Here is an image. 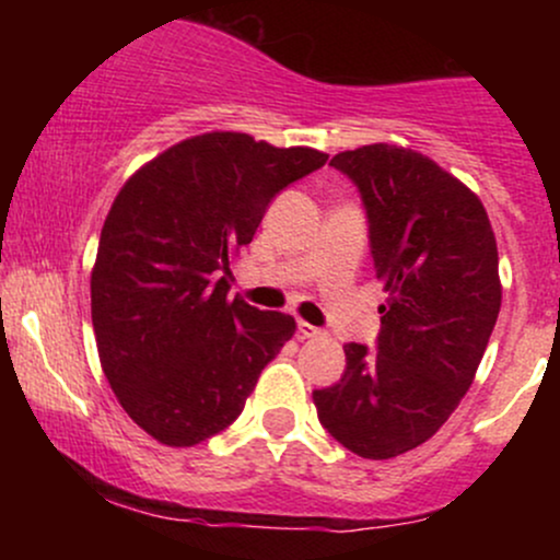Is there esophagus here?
Masks as SVG:
<instances>
[{"label": "esophagus", "mask_w": 560, "mask_h": 560, "mask_svg": "<svg viewBox=\"0 0 560 560\" xmlns=\"http://www.w3.org/2000/svg\"><path fill=\"white\" fill-rule=\"evenodd\" d=\"M298 334H300L302 339H316V337H320V334H324V329H318V326L307 324V320H298Z\"/></svg>", "instance_id": "esophagus-1"}]
</instances>
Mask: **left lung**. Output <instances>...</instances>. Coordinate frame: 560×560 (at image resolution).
Here are the masks:
<instances>
[{
    "label": "left lung",
    "instance_id": "1",
    "mask_svg": "<svg viewBox=\"0 0 560 560\" xmlns=\"http://www.w3.org/2000/svg\"><path fill=\"white\" fill-rule=\"evenodd\" d=\"M358 186L387 292L376 350L345 345V374L313 392L318 421L361 458L423 445L471 387L500 313L498 244L479 197L395 144L331 158Z\"/></svg>",
    "mask_w": 560,
    "mask_h": 560
}]
</instances>
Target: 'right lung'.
Returning <instances> with one entry per match:
<instances>
[{"label": "right lung", "mask_w": 560, "mask_h": 560, "mask_svg": "<svg viewBox=\"0 0 560 560\" xmlns=\"http://www.w3.org/2000/svg\"><path fill=\"white\" fill-rule=\"evenodd\" d=\"M326 160L213 131L141 165L115 197L92 271L96 350L126 413L163 445L234 423L292 339V316L229 300V266L271 199Z\"/></svg>", "instance_id": "obj_1"}]
</instances>
